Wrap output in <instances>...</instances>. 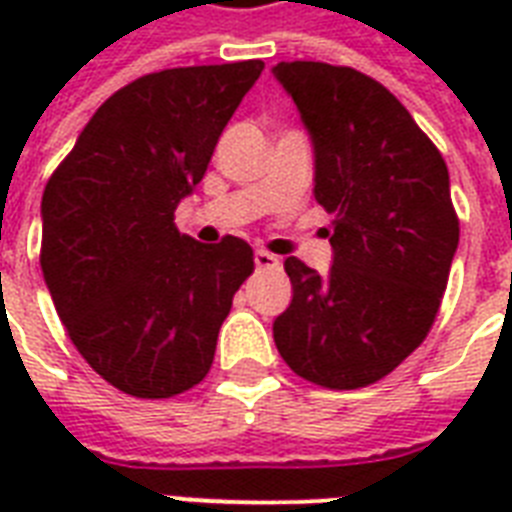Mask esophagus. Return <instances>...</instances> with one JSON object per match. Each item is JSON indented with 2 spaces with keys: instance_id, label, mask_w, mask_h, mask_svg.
<instances>
[{
  "instance_id": "34e87169",
  "label": "esophagus",
  "mask_w": 512,
  "mask_h": 512,
  "mask_svg": "<svg viewBox=\"0 0 512 512\" xmlns=\"http://www.w3.org/2000/svg\"><path fill=\"white\" fill-rule=\"evenodd\" d=\"M255 265L260 268V271H279L281 260L276 255H271V252H265V249H257Z\"/></svg>"
}]
</instances>
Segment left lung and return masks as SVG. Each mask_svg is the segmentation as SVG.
<instances>
[{
    "label": "left lung",
    "instance_id": "1",
    "mask_svg": "<svg viewBox=\"0 0 512 512\" xmlns=\"http://www.w3.org/2000/svg\"><path fill=\"white\" fill-rule=\"evenodd\" d=\"M316 154V201L332 215L327 276L287 257L292 303L273 321L303 380L356 390L390 374L428 337L460 220L433 140L390 90L348 66L279 63Z\"/></svg>",
    "mask_w": 512,
    "mask_h": 512
}]
</instances>
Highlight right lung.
<instances>
[{"instance_id": "1", "label": "right lung", "mask_w": 512, "mask_h": 512, "mask_svg": "<svg viewBox=\"0 0 512 512\" xmlns=\"http://www.w3.org/2000/svg\"><path fill=\"white\" fill-rule=\"evenodd\" d=\"M263 60L164 68L116 90L44 185L42 263L76 350L127 396L172 398L207 377L233 295L255 271L244 239L175 228Z\"/></svg>"}]
</instances>
